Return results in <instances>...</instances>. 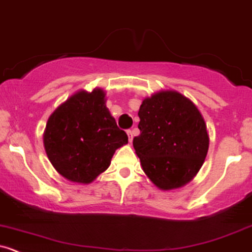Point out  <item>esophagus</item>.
I'll use <instances>...</instances> for the list:
<instances>
[{"instance_id":"esophagus-1","label":"esophagus","mask_w":252,"mask_h":252,"mask_svg":"<svg viewBox=\"0 0 252 252\" xmlns=\"http://www.w3.org/2000/svg\"><path fill=\"white\" fill-rule=\"evenodd\" d=\"M126 134H128V137H129V141H133V131L129 129V130H126Z\"/></svg>"}]
</instances>
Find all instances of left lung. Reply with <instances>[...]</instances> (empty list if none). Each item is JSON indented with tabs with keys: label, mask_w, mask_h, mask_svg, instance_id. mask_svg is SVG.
<instances>
[{
	"label": "left lung",
	"mask_w": 252,
	"mask_h": 252,
	"mask_svg": "<svg viewBox=\"0 0 252 252\" xmlns=\"http://www.w3.org/2000/svg\"><path fill=\"white\" fill-rule=\"evenodd\" d=\"M139 117L133 146L145 174L160 189L185 186L202 168L209 148L197 106L175 91L159 92L142 101Z\"/></svg>",
	"instance_id": "1"
}]
</instances>
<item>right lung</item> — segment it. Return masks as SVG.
<instances>
[{"label": "right lung", "instance_id": "add662e5", "mask_svg": "<svg viewBox=\"0 0 252 252\" xmlns=\"http://www.w3.org/2000/svg\"><path fill=\"white\" fill-rule=\"evenodd\" d=\"M43 142L58 173L91 184L110 166L116 150L128 144V135L106 107L104 91L96 88L76 93L50 115Z\"/></svg>", "mask_w": 252, "mask_h": 252}]
</instances>
